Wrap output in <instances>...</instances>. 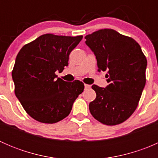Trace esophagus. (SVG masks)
<instances>
[{"label":"esophagus","mask_w":158,"mask_h":158,"mask_svg":"<svg viewBox=\"0 0 158 158\" xmlns=\"http://www.w3.org/2000/svg\"><path fill=\"white\" fill-rule=\"evenodd\" d=\"M84 87H85V89H89L91 88V85H88V84H85V85H84Z\"/></svg>","instance_id":"obj_1"}]
</instances>
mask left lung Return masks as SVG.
Here are the masks:
<instances>
[{
	"mask_svg": "<svg viewBox=\"0 0 158 158\" xmlns=\"http://www.w3.org/2000/svg\"><path fill=\"white\" fill-rule=\"evenodd\" d=\"M85 38L95 56L98 71H108L109 83L106 88L92 85L96 98L89 103V111L104 125H118L138 106L146 82V57L135 40L114 30H99Z\"/></svg>",
	"mask_w": 158,
	"mask_h": 158,
	"instance_id": "8db88e82",
	"label": "left lung"
}]
</instances>
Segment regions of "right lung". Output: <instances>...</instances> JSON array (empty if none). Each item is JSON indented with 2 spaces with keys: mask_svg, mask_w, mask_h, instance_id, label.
<instances>
[{
  "mask_svg": "<svg viewBox=\"0 0 158 158\" xmlns=\"http://www.w3.org/2000/svg\"><path fill=\"white\" fill-rule=\"evenodd\" d=\"M82 39L47 33L23 46L17 54L12 71L14 92L35 120L47 124L63 120L83 92L82 82H66L55 73L68 66L70 52Z\"/></svg>",
  "mask_w": 158,
  "mask_h": 158,
  "instance_id": "right-lung-1",
  "label": "right lung"
}]
</instances>
